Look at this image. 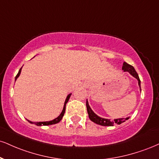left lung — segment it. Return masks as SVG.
Masks as SVG:
<instances>
[{"label":"left lung","instance_id":"left-lung-1","mask_svg":"<svg viewBox=\"0 0 159 159\" xmlns=\"http://www.w3.org/2000/svg\"><path fill=\"white\" fill-rule=\"evenodd\" d=\"M122 70H123L124 72H129V73L132 76H133L135 78H136V79L138 80V84H139V88H140V91H141V89L140 78H139V75H138L136 71H135L134 67H133V66H131V65L128 64L127 63L124 62L123 66H122ZM86 105H87V110L88 115H89V119H90L92 121L94 122V123L99 124V125L107 126V127H112V126L116 125V124H121V123H124V121H126L127 120H128L129 118V117H127L125 118H116V119L112 120H112L108 119V118H101V117H100V116H98V115L95 114L94 112H93V110H92L90 107H89L87 99V102H86Z\"/></svg>","mask_w":159,"mask_h":159}]
</instances>
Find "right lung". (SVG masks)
Instances as JSON below:
<instances>
[{
	"instance_id": "1",
	"label": "right lung",
	"mask_w": 159,
	"mask_h": 159,
	"mask_svg": "<svg viewBox=\"0 0 159 159\" xmlns=\"http://www.w3.org/2000/svg\"><path fill=\"white\" fill-rule=\"evenodd\" d=\"M21 69H22V67L20 68V70H19L18 73L17 74L16 77H15V81H16L17 78H18L19 77V76H20V72H21ZM71 95H72V93H70V94H69V95H67V96H66V100H65V102H64V107H63V110H62V112H61V114L59 115V116H58V117L55 118V119L52 120V121H40V122H32V121H30V120H28V119H26V120H27V121H28L29 122H30V123H31V124H35V125L39 126V127H41V126H48V125H52V124H55L58 123V122H60V121H61V119H62L63 116H64V112H65V110H66V103L68 102L69 99H70V96H71Z\"/></svg>"
}]
</instances>
